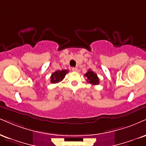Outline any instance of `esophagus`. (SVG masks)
<instances>
[{
	"label": "esophagus",
	"mask_w": 146,
	"mask_h": 146,
	"mask_svg": "<svg viewBox=\"0 0 146 146\" xmlns=\"http://www.w3.org/2000/svg\"><path fill=\"white\" fill-rule=\"evenodd\" d=\"M78 68H75V67H73L72 68V71H78Z\"/></svg>",
	"instance_id": "1"
}]
</instances>
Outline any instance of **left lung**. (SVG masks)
<instances>
[{"label": "left lung", "mask_w": 146, "mask_h": 146, "mask_svg": "<svg viewBox=\"0 0 146 146\" xmlns=\"http://www.w3.org/2000/svg\"><path fill=\"white\" fill-rule=\"evenodd\" d=\"M84 75L87 78V82L88 83L92 84L93 85H98L99 84V79L97 75L91 70H89Z\"/></svg>", "instance_id": "left-lung-1"}]
</instances>
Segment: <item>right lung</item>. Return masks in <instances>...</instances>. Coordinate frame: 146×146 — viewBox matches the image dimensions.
I'll return each mask as SVG.
<instances>
[{"label":"right lung","instance_id":"1","mask_svg":"<svg viewBox=\"0 0 146 146\" xmlns=\"http://www.w3.org/2000/svg\"><path fill=\"white\" fill-rule=\"evenodd\" d=\"M68 72L67 70H62V71H56L52 74L50 77V82L52 84L58 83L64 78L66 73Z\"/></svg>","mask_w":146,"mask_h":146}]
</instances>
